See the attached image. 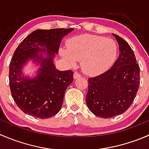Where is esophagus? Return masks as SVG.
<instances>
[{
  "label": "esophagus",
  "mask_w": 149,
  "mask_h": 149,
  "mask_svg": "<svg viewBox=\"0 0 149 149\" xmlns=\"http://www.w3.org/2000/svg\"><path fill=\"white\" fill-rule=\"evenodd\" d=\"M81 75L79 72H75V73H73V77H74V79H77V78L81 77Z\"/></svg>",
  "instance_id": "34e87169"
}]
</instances>
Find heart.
<instances>
[{
    "instance_id": "heart-1",
    "label": "heart",
    "mask_w": 149,
    "mask_h": 149,
    "mask_svg": "<svg viewBox=\"0 0 149 149\" xmlns=\"http://www.w3.org/2000/svg\"><path fill=\"white\" fill-rule=\"evenodd\" d=\"M117 54L118 45L113 40L91 34L70 39L67 49L62 50L63 58L71 65L81 61L82 69L90 76L106 71L114 63Z\"/></svg>"
}]
</instances>
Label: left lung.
Wrapping results in <instances>:
<instances>
[{
    "mask_svg": "<svg viewBox=\"0 0 149 149\" xmlns=\"http://www.w3.org/2000/svg\"><path fill=\"white\" fill-rule=\"evenodd\" d=\"M120 54L104 73L88 78L87 106L98 117L110 118L124 113L133 103L140 86V68L128 43L113 34Z\"/></svg>",
    "mask_w": 149,
    "mask_h": 149,
    "instance_id": "left-lung-1",
    "label": "left lung"
}]
</instances>
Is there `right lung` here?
<instances>
[{
    "label": "right lung",
    "mask_w": 149,
    "mask_h": 149,
    "mask_svg": "<svg viewBox=\"0 0 149 149\" xmlns=\"http://www.w3.org/2000/svg\"><path fill=\"white\" fill-rule=\"evenodd\" d=\"M73 29H37L24 39L15 50L9 65V85L13 100L24 113L45 119L61 109L66 88L73 82V72L58 70L52 60L58 53L63 37ZM40 52L48 57L39 55ZM29 59L41 65L39 74L32 79L21 76L22 67Z\"/></svg>",
    "instance_id": "add662e5"
}]
</instances>
